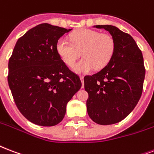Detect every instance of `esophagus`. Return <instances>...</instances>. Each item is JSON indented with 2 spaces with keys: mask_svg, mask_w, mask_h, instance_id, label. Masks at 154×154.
I'll use <instances>...</instances> for the list:
<instances>
[{
  "mask_svg": "<svg viewBox=\"0 0 154 154\" xmlns=\"http://www.w3.org/2000/svg\"><path fill=\"white\" fill-rule=\"evenodd\" d=\"M80 79L82 81V88H84V77H83V76H80Z\"/></svg>",
  "mask_w": 154,
  "mask_h": 154,
  "instance_id": "obj_1",
  "label": "esophagus"
}]
</instances>
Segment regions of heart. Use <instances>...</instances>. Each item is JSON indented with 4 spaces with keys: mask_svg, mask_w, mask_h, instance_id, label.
I'll list each match as a JSON object with an SVG mask.
<instances>
[{
    "mask_svg": "<svg viewBox=\"0 0 154 154\" xmlns=\"http://www.w3.org/2000/svg\"><path fill=\"white\" fill-rule=\"evenodd\" d=\"M70 41L59 38L56 52L62 61L72 66L82 52L83 59L74 64L72 69L77 73H88L96 68L103 69L111 61L116 50V41L109 34L97 30L82 29L70 35Z\"/></svg>",
    "mask_w": 154,
    "mask_h": 154,
    "instance_id": "b5f03b06",
    "label": "heart"
}]
</instances>
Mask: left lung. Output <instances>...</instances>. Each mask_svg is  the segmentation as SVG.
Listing matches in <instances>:
<instances>
[{
  "label": "left lung",
  "instance_id": "left-lung-1",
  "mask_svg": "<svg viewBox=\"0 0 154 154\" xmlns=\"http://www.w3.org/2000/svg\"><path fill=\"white\" fill-rule=\"evenodd\" d=\"M116 41L115 53L101 71L84 77L89 94L87 112L96 124L109 125L126 118L137 106L143 90L145 69L142 52L132 36L111 25H97Z\"/></svg>",
  "mask_w": 154,
  "mask_h": 154
}]
</instances>
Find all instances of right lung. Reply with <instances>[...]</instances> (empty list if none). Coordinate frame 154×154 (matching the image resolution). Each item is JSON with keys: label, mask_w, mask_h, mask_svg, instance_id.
<instances>
[{"label": "right lung", "mask_w": 154, "mask_h": 154, "mask_svg": "<svg viewBox=\"0 0 154 154\" xmlns=\"http://www.w3.org/2000/svg\"><path fill=\"white\" fill-rule=\"evenodd\" d=\"M72 29L43 23L18 38L9 60L8 83L22 116L39 126L64 119L67 103L82 87L56 52L59 38Z\"/></svg>", "instance_id": "add662e5"}]
</instances>
